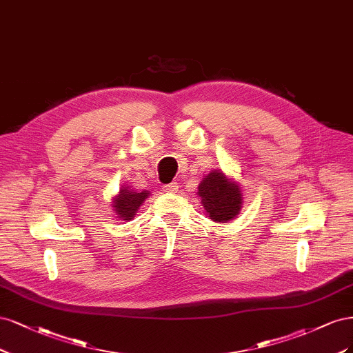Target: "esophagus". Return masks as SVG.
Here are the masks:
<instances>
[{
	"instance_id": "1",
	"label": "esophagus",
	"mask_w": 353,
	"mask_h": 353,
	"mask_svg": "<svg viewBox=\"0 0 353 353\" xmlns=\"http://www.w3.org/2000/svg\"><path fill=\"white\" fill-rule=\"evenodd\" d=\"M177 189H179V185L176 183V181H172V183L163 186V190L167 192V193H176Z\"/></svg>"
}]
</instances>
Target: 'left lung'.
Masks as SVG:
<instances>
[{
    "label": "left lung",
    "mask_w": 353,
    "mask_h": 353,
    "mask_svg": "<svg viewBox=\"0 0 353 353\" xmlns=\"http://www.w3.org/2000/svg\"><path fill=\"white\" fill-rule=\"evenodd\" d=\"M196 195L208 219L214 223H229L237 217L243 205L241 185L221 170H212L203 176Z\"/></svg>",
    "instance_id": "left-lung-1"
}]
</instances>
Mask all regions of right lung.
I'll use <instances>...</instances> for the list:
<instances>
[{"label":"right lung","instance_id":"right-lung-1","mask_svg":"<svg viewBox=\"0 0 353 353\" xmlns=\"http://www.w3.org/2000/svg\"><path fill=\"white\" fill-rule=\"evenodd\" d=\"M151 195L150 190H133L130 186H121L120 192L112 198L111 207L112 211L116 212V217L123 221H130L134 219L136 212L141 208L145 199Z\"/></svg>","mask_w":353,"mask_h":353}]
</instances>
